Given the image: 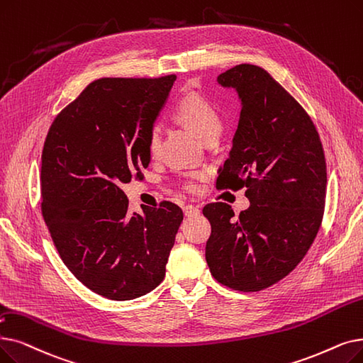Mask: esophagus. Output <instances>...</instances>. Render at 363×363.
Listing matches in <instances>:
<instances>
[{
  "mask_svg": "<svg viewBox=\"0 0 363 363\" xmlns=\"http://www.w3.org/2000/svg\"><path fill=\"white\" fill-rule=\"evenodd\" d=\"M199 213H200V209L197 206H193V204H186V206H184L185 216H196Z\"/></svg>",
  "mask_w": 363,
  "mask_h": 363,
  "instance_id": "esophagus-1",
  "label": "esophagus"
}]
</instances>
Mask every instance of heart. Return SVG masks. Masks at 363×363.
I'll return each instance as SVG.
<instances>
[{
  "mask_svg": "<svg viewBox=\"0 0 363 363\" xmlns=\"http://www.w3.org/2000/svg\"><path fill=\"white\" fill-rule=\"evenodd\" d=\"M175 116L181 121H184L201 140L212 135L218 136L220 132V125H223L216 108L206 98L197 93L186 94L185 98L179 101V104L175 108ZM160 143L162 130L159 125H152L148 135V151L151 155L159 154ZM199 178V173L188 177L186 181L184 182L185 190L190 193L197 191Z\"/></svg>",
  "mask_w": 363,
  "mask_h": 363,
  "instance_id": "b5f03b06",
  "label": "heart"
}]
</instances>
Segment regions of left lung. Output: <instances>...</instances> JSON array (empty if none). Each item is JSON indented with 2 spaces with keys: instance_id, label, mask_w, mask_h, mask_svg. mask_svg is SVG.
Returning <instances> with one entry per match:
<instances>
[{
  "instance_id": "8db88e82",
  "label": "left lung",
  "mask_w": 363,
  "mask_h": 363,
  "mask_svg": "<svg viewBox=\"0 0 363 363\" xmlns=\"http://www.w3.org/2000/svg\"><path fill=\"white\" fill-rule=\"evenodd\" d=\"M218 83L238 91L242 111L216 188L246 186L250 206L239 216L227 203L203 208L212 227L206 262L220 285L258 292L286 277L316 238L325 154L310 116L265 69L242 64Z\"/></svg>"
}]
</instances>
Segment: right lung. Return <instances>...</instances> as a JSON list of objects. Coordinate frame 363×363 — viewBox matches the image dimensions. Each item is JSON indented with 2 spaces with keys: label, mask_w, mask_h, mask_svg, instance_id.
Here are the masks:
<instances>
[{
  "label": "right lung",
  "mask_w": 363,
  "mask_h": 363,
  "mask_svg": "<svg viewBox=\"0 0 363 363\" xmlns=\"http://www.w3.org/2000/svg\"><path fill=\"white\" fill-rule=\"evenodd\" d=\"M177 75L99 78L62 109L41 155V209L68 270L90 291L128 301L162 283L184 213L175 203L129 211L148 135Z\"/></svg>",
  "instance_id": "1"
}]
</instances>
